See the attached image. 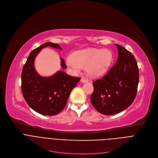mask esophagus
I'll return each instance as SVG.
<instances>
[{
	"label": "esophagus",
	"mask_w": 158,
	"mask_h": 158,
	"mask_svg": "<svg viewBox=\"0 0 158 158\" xmlns=\"http://www.w3.org/2000/svg\"><path fill=\"white\" fill-rule=\"evenodd\" d=\"M80 81H81V82H82V83H87V82H88V81H89V80H88L87 78H86L83 77V78H81V79Z\"/></svg>",
	"instance_id": "esophagus-1"
}]
</instances>
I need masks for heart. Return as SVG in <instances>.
<instances>
[{
    "instance_id": "heart-1",
    "label": "heart",
    "mask_w": 158,
    "mask_h": 158,
    "mask_svg": "<svg viewBox=\"0 0 158 158\" xmlns=\"http://www.w3.org/2000/svg\"><path fill=\"white\" fill-rule=\"evenodd\" d=\"M113 59V53L108 49L99 50L89 48L77 51L73 56L66 58V66L70 71L77 74L82 68H86L88 75L92 77H98L109 68Z\"/></svg>"
}]
</instances>
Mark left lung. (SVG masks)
<instances>
[{
    "instance_id": "8db88e82",
    "label": "left lung",
    "mask_w": 158,
    "mask_h": 158,
    "mask_svg": "<svg viewBox=\"0 0 158 158\" xmlns=\"http://www.w3.org/2000/svg\"><path fill=\"white\" fill-rule=\"evenodd\" d=\"M116 62L106 75L93 82L90 102L104 115H114L128 108L135 99L139 81L137 62L131 52L118 44Z\"/></svg>"
}]
</instances>
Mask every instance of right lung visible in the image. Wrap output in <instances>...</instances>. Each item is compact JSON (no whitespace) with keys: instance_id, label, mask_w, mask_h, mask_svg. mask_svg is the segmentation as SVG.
Instances as JSON below:
<instances>
[{"instance_id":"add662e5","label":"right lung","mask_w":158,"mask_h":158,"mask_svg":"<svg viewBox=\"0 0 158 158\" xmlns=\"http://www.w3.org/2000/svg\"><path fill=\"white\" fill-rule=\"evenodd\" d=\"M47 46L62 50L59 44L48 42L31 52L22 69V91L27 103L32 110L40 114L51 116L63 110L71 92L80 78L70 77L62 71L50 77L40 75L35 69L34 60L41 50ZM60 66L66 69L61 57Z\"/></svg>"}]
</instances>
